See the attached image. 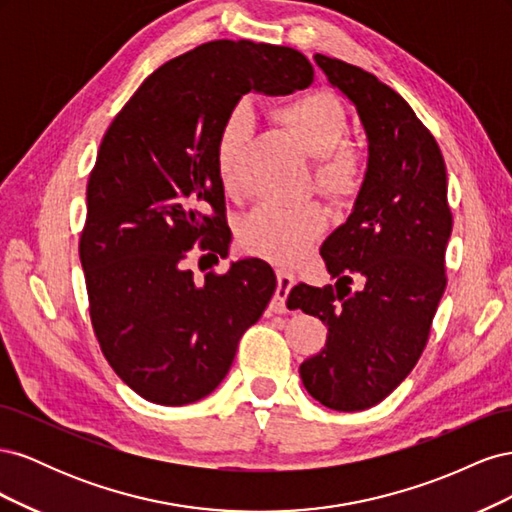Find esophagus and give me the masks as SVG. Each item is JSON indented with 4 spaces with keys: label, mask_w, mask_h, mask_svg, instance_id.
<instances>
[{
    "label": "esophagus",
    "mask_w": 512,
    "mask_h": 512,
    "mask_svg": "<svg viewBox=\"0 0 512 512\" xmlns=\"http://www.w3.org/2000/svg\"><path fill=\"white\" fill-rule=\"evenodd\" d=\"M275 275H277V288H275V294L271 299V309L275 314H286V299H288V292L290 288L294 286V273L286 271V269H275Z\"/></svg>",
    "instance_id": "esophagus-1"
}]
</instances>
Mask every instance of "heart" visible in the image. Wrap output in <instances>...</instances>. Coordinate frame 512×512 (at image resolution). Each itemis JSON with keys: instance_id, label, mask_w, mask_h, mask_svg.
<instances>
[{"instance_id": "obj_1", "label": "heart", "mask_w": 512, "mask_h": 512, "mask_svg": "<svg viewBox=\"0 0 512 512\" xmlns=\"http://www.w3.org/2000/svg\"><path fill=\"white\" fill-rule=\"evenodd\" d=\"M275 117L297 138L299 145L316 158V185L335 200H348L361 188L363 158L346 143L348 117L342 102L327 91H312L277 106ZM252 113L237 106L218 132L215 168L222 188L235 190L237 164L252 134ZM327 226V215L316 203L299 207L260 205L247 213L239 226V243L250 254L275 262L299 260L316 243Z\"/></svg>"}]
</instances>
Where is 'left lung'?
<instances>
[{
  "instance_id": "obj_1",
  "label": "left lung",
  "mask_w": 512,
  "mask_h": 512,
  "mask_svg": "<svg viewBox=\"0 0 512 512\" xmlns=\"http://www.w3.org/2000/svg\"><path fill=\"white\" fill-rule=\"evenodd\" d=\"M314 61L356 106L369 156L352 213L320 247L335 286H294L288 307L329 329L324 348L299 367L307 393L356 412L389 397L421 359L446 288L453 215L442 151L410 104L342 59L316 53ZM354 279L359 291L349 288Z\"/></svg>"
}]
</instances>
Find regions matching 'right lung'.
Here are the masks:
<instances>
[{
	"mask_svg": "<svg viewBox=\"0 0 512 512\" xmlns=\"http://www.w3.org/2000/svg\"><path fill=\"white\" fill-rule=\"evenodd\" d=\"M314 81L290 46L213 40L166 61L108 126L87 183L79 256L108 365L134 393L185 406L218 389L241 335L265 312L275 273L232 262L196 282L190 250L226 256L215 143L247 91L288 96Z\"/></svg>",
	"mask_w": 512,
	"mask_h": 512,
	"instance_id": "add662e5",
	"label": "right lung"
}]
</instances>
